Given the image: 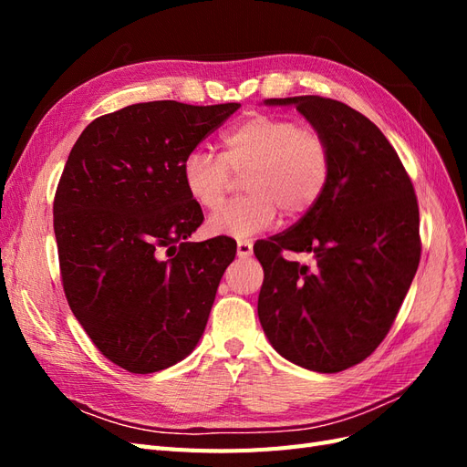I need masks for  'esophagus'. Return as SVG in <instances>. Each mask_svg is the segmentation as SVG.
I'll use <instances>...</instances> for the list:
<instances>
[{
  "instance_id": "esophagus-1",
  "label": "esophagus",
  "mask_w": 467,
  "mask_h": 467,
  "mask_svg": "<svg viewBox=\"0 0 467 467\" xmlns=\"http://www.w3.org/2000/svg\"><path fill=\"white\" fill-rule=\"evenodd\" d=\"M253 255V244L247 242V239H242V242H237V257H251Z\"/></svg>"
}]
</instances>
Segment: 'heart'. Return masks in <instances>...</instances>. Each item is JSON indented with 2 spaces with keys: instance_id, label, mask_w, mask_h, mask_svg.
Wrapping results in <instances>:
<instances>
[{
  "instance_id": "heart-1",
  "label": "heart",
  "mask_w": 467,
  "mask_h": 467,
  "mask_svg": "<svg viewBox=\"0 0 467 467\" xmlns=\"http://www.w3.org/2000/svg\"><path fill=\"white\" fill-rule=\"evenodd\" d=\"M244 177L247 192L208 218L212 235L244 239L265 232L282 216L296 220L312 210L331 177V148L325 136L292 119L253 115L222 136V155L192 150L181 165L189 199L204 210L223 204L230 171Z\"/></svg>"
}]
</instances>
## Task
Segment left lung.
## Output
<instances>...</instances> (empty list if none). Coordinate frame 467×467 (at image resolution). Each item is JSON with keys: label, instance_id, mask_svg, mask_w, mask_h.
<instances>
[{"label": "left lung", "instance_id": "obj_1", "mask_svg": "<svg viewBox=\"0 0 467 467\" xmlns=\"http://www.w3.org/2000/svg\"><path fill=\"white\" fill-rule=\"evenodd\" d=\"M294 105L331 148V177L317 204L255 249L265 280L259 321L280 357L335 374L384 341L420 259L413 182L378 126L317 95L266 99ZM309 252V269L281 257Z\"/></svg>", "mask_w": 467, "mask_h": 467}]
</instances>
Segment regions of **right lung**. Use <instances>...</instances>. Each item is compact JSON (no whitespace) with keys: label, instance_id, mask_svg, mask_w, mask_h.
Wrapping results in <instances>:
<instances>
[{"label":"right lung","instance_id":"right-lung-1","mask_svg":"<svg viewBox=\"0 0 467 467\" xmlns=\"http://www.w3.org/2000/svg\"><path fill=\"white\" fill-rule=\"evenodd\" d=\"M239 107L130 105L95 119L67 155L54 199L66 298L95 347L132 374L191 355L235 259L232 237L189 242L204 216L181 165Z\"/></svg>","mask_w":467,"mask_h":467}]
</instances>
